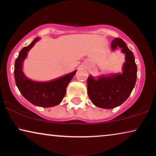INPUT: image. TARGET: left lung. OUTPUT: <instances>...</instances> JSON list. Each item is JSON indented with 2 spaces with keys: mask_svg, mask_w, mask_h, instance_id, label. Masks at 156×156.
I'll list each match as a JSON object with an SVG mask.
<instances>
[{
  "mask_svg": "<svg viewBox=\"0 0 156 156\" xmlns=\"http://www.w3.org/2000/svg\"><path fill=\"white\" fill-rule=\"evenodd\" d=\"M117 47L126 55L123 73L110 76H100L95 80L90 76L87 80V93L91 102L98 107L111 109L122 104L131 94L137 78V66L133 52L121 38L112 42V48Z\"/></svg>",
  "mask_w": 156,
  "mask_h": 156,
  "instance_id": "left-lung-1",
  "label": "left lung"
}]
</instances>
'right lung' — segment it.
Masks as SVG:
<instances>
[{
	"label": "right lung",
	"mask_w": 156,
	"mask_h": 156,
	"mask_svg": "<svg viewBox=\"0 0 156 156\" xmlns=\"http://www.w3.org/2000/svg\"><path fill=\"white\" fill-rule=\"evenodd\" d=\"M39 40V37L35 38L30 45L23 48L19 52L15 62V80L19 91L27 101L41 107H52L62 101L66 94V88L76 70L50 82H37L27 79L23 72V62L26 57L27 52Z\"/></svg>",
	"instance_id": "add662e5"
}]
</instances>
